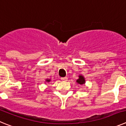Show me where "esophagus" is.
I'll use <instances>...</instances> for the list:
<instances>
[{
    "mask_svg": "<svg viewBox=\"0 0 126 126\" xmlns=\"http://www.w3.org/2000/svg\"><path fill=\"white\" fill-rule=\"evenodd\" d=\"M67 79H67V77H63V78H61V80L63 81H67Z\"/></svg>",
    "mask_w": 126,
    "mask_h": 126,
    "instance_id": "1",
    "label": "esophagus"
}]
</instances>
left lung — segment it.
I'll list each match as a JSON object with an SVG mask.
<instances>
[{
	"label": "left lung",
	"mask_w": 126,
	"mask_h": 126,
	"mask_svg": "<svg viewBox=\"0 0 126 126\" xmlns=\"http://www.w3.org/2000/svg\"><path fill=\"white\" fill-rule=\"evenodd\" d=\"M78 77L79 78L76 80V83L78 84H80V85H83L84 84H85L86 80L84 77L83 75H81V74L79 75Z\"/></svg>",
	"instance_id": "obj_1"
}]
</instances>
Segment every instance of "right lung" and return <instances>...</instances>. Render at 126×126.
Masks as SVG:
<instances>
[{
  "label": "right lung",
  "instance_id": "1",
  "mask_svg": "<svg viewBox=\"0 0 126 126\" xmlns=\"http://www.w3.org/2000/svg\"><path fill=\"white\" fill-rule=\"evenodd\" d=\"M50 81H51L50 79H45V82H48V83H49Z\"/></svg>",
  "mask_w": 126,
  "mask_h": 126
}]
</instances>
